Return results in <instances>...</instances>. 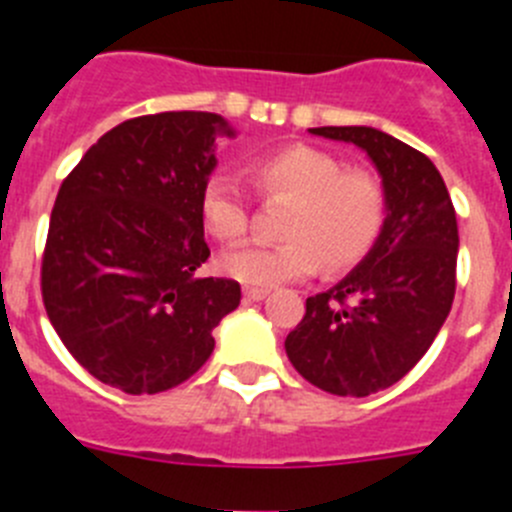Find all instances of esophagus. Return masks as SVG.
Instances as JSON below:
<instances>
[{
  "instance_id": "1",
  "label": "esophagus",
  "mask_w": 512,
  "mask_h": 512,
  "mask_svg": "<svg viewBox=\"0 0 512 512\" xmlns=\"http://www.w3.org/2000/svg\"><path fill=\"white\" fill-rule=\"evenodd\" d=\"M243 297H246V300H251V302H261V300H266V297H269V289L246 287V289H243Z\"/></svg>"
}]
</instances>
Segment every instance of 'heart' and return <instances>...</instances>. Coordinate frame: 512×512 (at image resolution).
Wrapping results in <instances>:
<instances>
[{"label":"heart","mask_w":512,"mask_h":512,"mask_svg":"<svg viewBox=\"0 0 512 512\" xmlns=\"http://www.w3.org/2000/svg\"><path fill=\"white\" fill-rule=\"evenodd\" d=\"M251 174L266 197L292 202L282 220L279 246L230 248L220 256L225 277L248 287H277L312 277L323 266L333 271L359 264L372 251L387 217V194L379 176L343 169L323 148L284 146L261 156ZM200 217L217 241H241L248 230V202L241 184L212 174L200 192Z\"/></svg>","instance_id":"heart-1"}]
</instances>
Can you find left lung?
Returning a JSON list of instances; mask_svg holds the SVG:
<instances>
[{
	"mask_svg": "<svg viewBox=\"0 0 512 512\" xmlns=\"http://www.w3.org/2000/svg\"><path fill=\"white\" fill-rule=\"evenodd\" d=\"M354 143L382 176L387 217L377 243L336 287L307 297L284 341L310 384L330 395L387 390L423 359L449 318L459 228L449 189L428 156L377 128H310Z\"/></svg>",
	"mask_w": 512,
	"mask_h": 512,
	"instance_id": "left-lung-1",
	"label": "left lung"
}]
</instances>
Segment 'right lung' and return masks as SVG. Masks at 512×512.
I'll return each instance as SVG.
<instances>
[{
  "label": "right lung",
  "instance_id": "right-lung-1",
  "mask_svg": "<svg viewBox=\"0 0 512 512\" xmlns=\"http://www.w3.org/2000/svg\"><path fill=\"white\" fill-rule=\"evenodd\" d=\"M215 112L120 122L63 179L43 253V302L63 346L99 382L156 395L187 382L241 305L233 279H197L210 256L200 217Z\"/></svg>",
  "mask_w": 512,
  "mask_h": 512
}]
</instances>
